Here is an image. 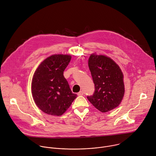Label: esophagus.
Listing matches in <instances>:
<instances>
[{"instance_id":"34e87169","label":"esophagus","mask_w":156,"mask_h":156,"mask_svg":"<svg viewBox=\"0 0 156 156\" xmlns=\"http://www.w3.org/2000/svg\"><path fill=\"white\" fill-rule=\"evenodd\" d=\"M83 95H84V92H83V90H81V91H80V92H79L78 93V95H79V96Z\"/></svg>"}]
</instances>
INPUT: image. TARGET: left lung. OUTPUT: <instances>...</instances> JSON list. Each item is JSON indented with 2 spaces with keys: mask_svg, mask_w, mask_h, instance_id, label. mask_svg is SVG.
I'll list each match as a JSON object with an SVG mask.
<instances>
[{
  "mask_svg": "<svg viewBox=\"0 0 156 156\" xmlns=\"http://www.w3.org/2000/svg\"><path fill=\"white\" fill-rule=\"evenodd\" d=\"M88 66L94 83L95 91L87 98L102 113L116 108L124 94L123 74L119 67L110 58L91 55Z\"/></svg>",
  "mask_w": 156,
  "mask_h": 156,
  "instance_id": "left-lung-1",
  "label": "left lung"
}]
</instances>
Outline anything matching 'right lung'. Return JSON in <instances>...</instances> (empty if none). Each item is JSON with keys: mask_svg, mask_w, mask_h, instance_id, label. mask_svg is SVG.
<instances>
[{"mask_svg": "<svg viewBox=\"0 0 156 156\" xmlns=\"http://www.w3.org/2000/svg\"><path fill=\"white\" fill-rule=\"evenodd\" d=\"M70 60L69 55L51 56L34 73L32 82L33 98L37 107L48 115L61 116L77 97L72 93L64 76Z\"/></svg>", "mask_w": 156, "mask_h": 156, "instance_id": "right-lung-1", "label": "right lung"}]
</instances>
